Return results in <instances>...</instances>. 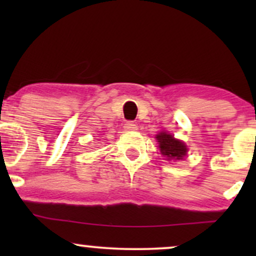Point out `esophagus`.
I'll return each mask as SVG.
<instances>
[{"label":"esophagus","mask_w":256,"mask_h":256,"mask_svg":"<svg viewBox=\"0 0 256 256\" xmlns=\"http://www.w3.org/2000/svg\"><path fill=\"white\" fill-rule=\"evenodd\" d=\"M124 128H125V130H128V131H136L137 130V125L134 124V122H128L125 124Z\"/></svg>","instance_id":"1"}]
</instances>
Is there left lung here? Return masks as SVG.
Instances as JSON below:
<instances>
[{"label":"left lung","instance_id":"1","mask_svg":"<svg viewBox=\"0 0 256 256\" xmlns=\"http://www.w3.org/2000/svg\"><path fill=\"white\" fill-rule=\"evenodd\" d=\"M155 138L158 142V149H160L161 155L165 156L167 160H183L186 155L188 148L185 143L174 138L172 134L161 131Z\"/></svg>","mask_w":256,"mask_h":256}]
</instances>
